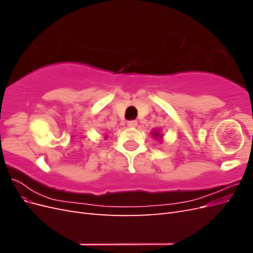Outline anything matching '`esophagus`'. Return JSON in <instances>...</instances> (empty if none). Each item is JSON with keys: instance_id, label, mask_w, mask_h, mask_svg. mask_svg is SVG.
I'll use <instances>...</instances> for the list:
<instances>
[{"instance_id": "1", "label": "esophagus", "mask_w": 253, "mask_h": 253, "mask_svg": "<svg viewBox=\"0 0 253 253\" xmlns=\"http://www.w3.org/2000/svg\"><path fill=\"white\" fill-rule=\"evenodd\" d=\"M137 125H138L137 120H128L127 121V126H129V127H135V126H137Z\"/></svg>"}]
</instances>
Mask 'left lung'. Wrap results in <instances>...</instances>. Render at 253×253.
Masks as SVG:
<instances>
[{"label":"left lung","instance_id":"8db88e82","mask_svg":"<svg viewBox=\"0 0 253 253\" xmlns=\"http://www.w3.org/2000/svg\"><path fill=\"white\" fill-rule=\"evenodd\" d=\"M152 135H153V137H154V138H158V139L162 138V134H159V132H158V131H156V132H153V133H152Z\"/></svg>","mask_w":253,"mask_h":253}]
</instances>
